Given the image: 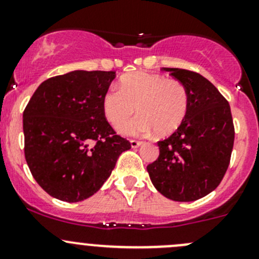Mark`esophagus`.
<instances>
[{
    "instance_id": "obj_1",
    "label": "esophagus",
    "mask_w": 259,
    "mask_h": 259,
    "mask_svg": "<svg viewBox=\"0 0 259 259\" xmlns=\"http://www.w3.org/2000/svg\"><path fill=\"white\" fill-rule=\"evenodd\" d=\"M143 144V142H139V140H130V145H132V148H138V146H140Z\"/></svg>"
}]
</instances>
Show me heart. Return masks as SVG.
Here are the masks:
<instances>
[{"mask_svg": "<svg viewBox=\"0 0 259 259\" xmlns=\"http://www.w3.org/2000/svg\"><path fill=\"white\" fill-rule=\"evenodd\" d=\"M140 114L117 127L126 137L155 133L166 137L176 132L189 109V94L184 83L150 72H133L120 79L119 89L111 88L103 96L104 115L119 125L134 111Z\"/></svg>", "mask_w": 259, "mask_h": 259, "instance_id": "heart-1", "label": "heart"}]
</instances>
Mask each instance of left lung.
<instances>
[{
    "label": "left lung",
    "mask_w": 259,
    "mask_h": 259,
    "mask_svg": "<svg viewBox=\"0 0 259 259\" xmlns=\"http://www.w3.org/2000/svg\"><path fill=\"white\" fill-rule=\"evenodd\" d=\"M184 83L189 109L180 126L158 142L159 158L146 166L160 194L176 202H193L213 192L223 179L234 143L231 106L200 74L163 67Z\"/></svg>",
    "instance_id": "8db88e82"
}]
</instances>
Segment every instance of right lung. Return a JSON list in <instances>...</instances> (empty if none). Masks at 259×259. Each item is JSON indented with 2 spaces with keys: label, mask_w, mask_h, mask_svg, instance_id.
<instances>
[{
  "label": "right lung",
  "mask_w": 259,
  "mask_h": 259,
  "mask_svg": "<svg viewBox=\"0 0 259 259\" xmlns=\"http://www.w3.org/2000/svg\"><path fill=\"white\" fill-rule=\"evenodd\" d=\"M114 71L75 70L44 81L23 111L25 158L48 194L76 203L95 194L132 148L105 119Z\"/></svg>",
  "instance_id": "add662e5"
}]
</instances>
